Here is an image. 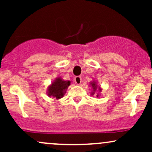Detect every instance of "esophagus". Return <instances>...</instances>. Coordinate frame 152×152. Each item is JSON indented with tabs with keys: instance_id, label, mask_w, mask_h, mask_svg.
Returning a JSON list of instances; mask_svg holds the SVG:
<instances>
[{
	"instance_id": "34e87169",
	"label": "esophagus",
	"mask_w": 152,
	"mask_h": 152,
	"mask_svg": "<svg viewBox=\"0 0 152 152\" xmlns=\"http://www.w3.org/2000/svg\"><path fill=\"white\" fill-rule=\"evenodd\" d=\"M74 81H75V82H76V83L77 85L81 84V76H76V77L74 78Z\"/></svg>"
}]
</instances>
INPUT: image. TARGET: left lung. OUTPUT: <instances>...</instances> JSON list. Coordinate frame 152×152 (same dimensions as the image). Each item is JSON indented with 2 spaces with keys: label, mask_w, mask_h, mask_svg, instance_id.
I'll return each instance as SVG.
<instances>
[{
  "label": "left lung",
  "mask_w": 152,
  "mask_h": 152,
  "mask_svg": "<svg viewBox=\"0 0 152 152\" xmlns=\"http://www.w3.org/2000/svg\"><path fill=\"white\" fill-rule=\"evenodd\" d=\"M89 86L91 87L92 88L91 94V95H94V94H96L97 98H99V97L101 96L100 93L102 91V88H101V86H99V85L97 84V82L94 80L93 81L90 82Z\"/></svg>",
  "instance_id": "obj_1"
}]
</instances>
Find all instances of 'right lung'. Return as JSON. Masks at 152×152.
I'll list each match as a JSON object with an SVG mask.
<instances>
[{
    "mask_svg": "<svg viewBox=\"0 0 152 152\" xmlns=\"http://www.w3.org/2000/svg\"><path fill=\"white\" fill-rule=\"evenodd\" d=\"M70 85V81H64L60 76L56 77L48 86L47 95L48 97H53L58 100L65 95L66 90Z\"/></svg>",
    "mask_w": 152,
    "mask_h": 152,
    "instance_id": "1",
    "label": "right lung"
}]
</instances>
